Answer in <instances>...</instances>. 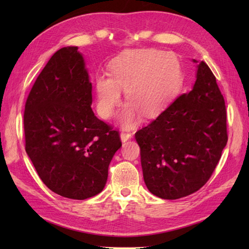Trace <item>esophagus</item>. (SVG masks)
Instances as JSON below:
<instances>
[{
	"label": "esophagus",
	"instance_id": "34e87169",
	"mask_svg": "<svg viewBox=\"0 0 249 249\" xmlns=\"http://www.w3.org/2000/svg\"><path fill=\"white\" fill-rule=\"evenodd\" d=\"M131 137H133V135L129 134V133H125V131H122V133H121V140H122V142H126L127 140L131 139Z\"/></svg>",
	"mask_w": 249,
	"mask_h": 249
}]
</instances>
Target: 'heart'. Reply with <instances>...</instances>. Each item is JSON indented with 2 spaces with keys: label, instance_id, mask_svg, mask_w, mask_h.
Instances as JSON below:
<instances>
[{
  "label": "heart",
  "instance_id": "1",
  "mask_svg": "<svg viewBox=\"0 0 249 249\" xmlns=\"http://www.w3.org/2000/svg\"><path fill=\"white\" fill-rule=\"evenodd\" d=\"M182 66L177 54L169 51L142 49L125 52L109 65V77L95 79L97 113L105 120L112 118L121 104L124 89L127 102L122 109L119 123L133 128L144 118L157 115L178 92L182 82Z\"/></svg>",
  "mask_w": 249,
  "mask_h": 249
}]
</instances>
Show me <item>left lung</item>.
Wrapping results in <instances>:
<instances>
[{
    "label": "left lung",
    "mask_w": 249,
    "mask_h": 249,
    "mask_svg": "<svg viewBox=\"0 0 249 249\" xmlns=\"http://www.w3.org/2000/svg\"><path fill=\"white\" fill-rule=\"evenodd\" d=\"M197 63L192 91L168 106L136 133L144 183L161 199L197 192L209 181L228 141L227 113L216 78Z\"/></svg>",
    "instance_id": "left-lung-1"
}]
</instances>
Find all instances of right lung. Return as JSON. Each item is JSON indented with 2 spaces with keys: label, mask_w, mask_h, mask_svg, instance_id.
I'll list each match as a JSON object with an SVG mask.
<instances>
[{
  "label": "right lung",
  "mask_w": 249,
  "mask_h": 249,
  "mask_svg": "<svg viewBox=\"0 0 249 249\" xmlns=\"http://www.w3.org/2000/svg\"><path fill=\"white\" fill-rule=\"evenodd\" d=\"M92 83L78 47L57 50L24 109L25 151L41 181L62 197L84 200L104 189L119 133L95 116Z\"/></svg>",
  "instance_id": "obj_1"
}]
</instances>
